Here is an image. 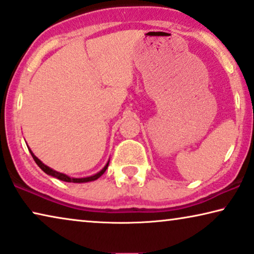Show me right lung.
I'll return each mask as SVG.
<instances>
[{
	"label": "right lung",
	"mask_w": 254,
	"mask_h": 254,
	"mask_svg": "<svg viewBox=\"0 0 254 254\" xmlns=\"http://www.w3.org/2000/svg\"><path fill=\"white\" fill-rule=\"evenodd\" d=\"M30 153H31L32 158H33V160H34V161H35V163H37L38 166L40 167L41 169L44 170L46 174H47V175H51V176H53V177H56V178H59V180L63 181V182H69V183H86V182H92V181H95V180H98V178H99L100 176H102L103 173H105L107 168H108V164H109V162L107 163L106 166L103 167V169L100 170L98 174L93 175V176L83 177V178H73V177H70V176H67V175L63 174V173H59V171H56V170H54V169H52V168H49L48 166H46L45 163H42V162L40 161V160H39V159L37 158V156H35V155L33 154V152H32L31 149H30Z\"/></svg>",
	"instance_id": "obj_1"
}]
</instances>
